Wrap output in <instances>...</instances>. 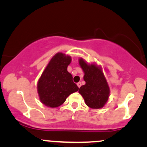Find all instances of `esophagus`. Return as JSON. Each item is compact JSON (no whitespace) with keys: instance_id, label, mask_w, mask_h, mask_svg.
Masks as SVG:
<instances>
[{"instance_id":"1","label":"esophagus","mask_w":147,"mask_h":147,"mask_svg":"<svg viewBox=\"0 0 147 147\" xmlns=\"http://www.w3.org/2000/svg\"><path fill=\"white\" fill-rule=\"evenodd\" d=\"M77 86H78V88H80L81 87V85H82V84H81V82H78V83L77 84Z\"/></svg>"}]
</instances>
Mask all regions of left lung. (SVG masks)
<instances>
[{
	"mask_svg": "<svg viewBox=\"0 0 147 147\" xmlns=\"http://www.w3.org/2000/svg\"><path fill=\"white\" fill-rule=\"evenodd\" d=\"M79 64L86 82L79 88V94L90 109H102L109 100L111 90L102 66L96 63H88L83 58L79 59Z\"/></svg>",
	"mask_w": 147,
	"mask_h": 147,
	"instance_id": "1",
	"label": "left lung"
}]
</instances>
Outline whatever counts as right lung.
Instances as JSON below:
<instances>
[{"label":"right lung","mask_w":147,"mask_h":147,"mask_svg":"<svg viewBox=\"0 0 147 147\" xmlns=\"http://www.w3.org/2000/svg\"><path fill=\"white\" fill-rule=\"evenodd\" d=\"M69 55L58 52L52 57L37 83L40 102L50 108H57L65 102L70 94L79 90L72 82L67 68L71 63Z\"/></svg>","instance_id":"right-lung-1"}]
</instances>
